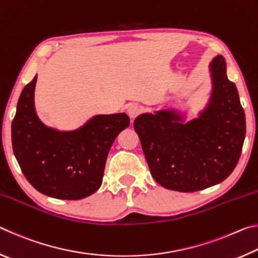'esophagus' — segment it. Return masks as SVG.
<instances>
[{"label":"esophagus","instance_id":"1","mask_svg":"<svg viewBox=\"0 0 258 258\" xmlns=\"http://www.w3.org/2000/svg\"><path fill=\"white\" fill-rule=\"evenodd\" d=\"M141 111H142V108L138 103L130 104L128 108H127V113H128V116L131 117V118H135V117L139 116L140 113H141Z\"/></svg>","mask_w":258,"mask_h":258}]
</instances>
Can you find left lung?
<instances>
[{"label":"left lung","mask_w":258,"mask_h":258,"mask_svg":"<svg viewBox=\"0 0 258 258\" xmlns=\"http://www.w3.org/2000/svg\"><path fill=\"white\" fill-rule=\"evenodd\" d=\"M213 93L199 118L182 123L173 110L143 113L134 130L156 182L166 189L195 192L224 181L237 166L246 135V118L226 63H211Z\"/></svg>","instance_id":"1"}]
</instances>
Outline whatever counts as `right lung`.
I'll return each instance as SVG.
<instances>
[{
  "label": "right lung",
  "mask_w": 258,
  "mask_h": 258,
  "mask_svg": "<svg viewBox=\"0 0 258 258\" xmlns=\"http://www.w3.org/2000/svg\"><path fill=\"white\" fill-rule=\"evenodd\" d=\"M36 78L24 87L12 120L17 161L27 181L43 195L64 200L89 197L101 185L109 150L128 127V116H95L73 132L46 127L34 108Z\"/></svg>",
  "instance_id": "right-lung-1"
}]
</instances>
